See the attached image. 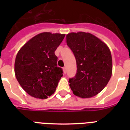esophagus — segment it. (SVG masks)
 Here are the masks:
<instances>
[{
	"instance_id": "1",
	"label": "esophagus",
	"mask_w": 130,
	"mask_h": 130,
	"mask_svg": "<svg viewBox=\"0 0 130 130\" xmlns=\"http://www.w3.org/2000/svg\"><path fill=\"white\" fill-rule=\"evenodd\" d=\"M63 72H64V73H67V70H66V67H64L63 68Z\"/></svg>"
}]
</instances>
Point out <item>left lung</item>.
<instances>
[{
    "mask_svg": "<svg viewBox=\"0 0 130 130\" xmlns=\"http://www.w3.org/2000/svg\"><path fill=\"white\" fill-rule=\"evenodd\" d=\"M76 59L77 73L69 79L75 96L87 99L103 90L112 75V57L107 45L92 34L79 31L66 36Z\"/></svg>",
    "mask_w": 130,
    "mask_h": 130,
    "instance_id": "obj_1",
    "label": "left lung"
}]
</instances>
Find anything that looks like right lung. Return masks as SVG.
<instances>
[{"instance_id": "add662e5", "label": "right lung", "mask_w": 130, "mask_h": 130, "mask_svg": "<svg viewBox=\"0 0 130 130\" xmlns=\"http://www.w3.org/2000/svg\"><path fill=\"white\" fill-rule=\"evenodd\" d=\"M65 34L40 33L27 42L17 53L15 73L22 88L31 96L45 99L55 92L63 70L57 67L55 51Z\"/></svg>"}]
</instances>
